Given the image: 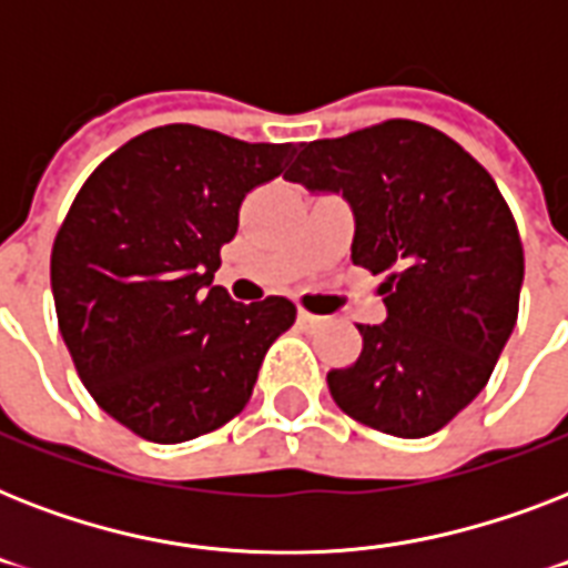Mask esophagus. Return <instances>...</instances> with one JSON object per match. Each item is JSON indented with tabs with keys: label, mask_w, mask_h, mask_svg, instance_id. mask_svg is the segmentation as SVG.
I'll list each match as a JSON object with an SVG mask.
<instances>
[{
	"label": "esophagus",
	"mask_w": 568,
	"mask_h": 568,
	"mask_svg": "<svg viewBox=\"0 0 568 568\" xmlns=\"http://www.w3.org/2000/svg\"><path fill=\"white\" fill-rule=\"evenodd\" d=\"M297 321H301L306 329H312V327H318L324 318H318V315H312V312H306V310H297Z\"/></svg>",
	"instance_id": "obj_1"
}]
</instances>
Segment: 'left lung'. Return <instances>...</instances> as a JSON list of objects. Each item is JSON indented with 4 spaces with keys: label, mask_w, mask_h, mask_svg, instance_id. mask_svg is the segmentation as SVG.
<instances>
[{
    "label": "left lung",
    "mask_w": 568,
    "mask_h": 568,
    "mask_svg": "<svg viewBox=\"0 0 568 568\" xmlns=\"http://www.w3.org/2000/svg\"><path fill=\"white\" fill-rule=\"evenodd\" d=\"M285 180L345 196L354 265L386 274V321L356 324L363 351L327 374L333 400L388 436L442 430L489 383L519 318L525 250L495 180L415 120L303 144Z\"/></svg>",
    "instance_id": "left-lung-1"
}]
</instances>
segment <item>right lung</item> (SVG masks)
Returning <instances> with one entry per match:
<instances>
[{"mask_svg": "<svg viewBox=\"0 0 568 568\" xmlns=\"http://www.w3.org/2000/svg\"><path fill=\"white\" fill-rule=\"evenodd\" d=\"M294 144H247L171 123L88 176L52 244L58 329L84 388L141 439L189 442L247 406L292 301L244 306L214 285L239 209Z\"/></svg>", "mask_w": 568, "mask_h": 568, "instance_id": "obj_1", "label": "right lung"}]
</instances>
